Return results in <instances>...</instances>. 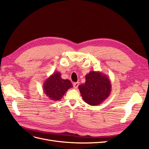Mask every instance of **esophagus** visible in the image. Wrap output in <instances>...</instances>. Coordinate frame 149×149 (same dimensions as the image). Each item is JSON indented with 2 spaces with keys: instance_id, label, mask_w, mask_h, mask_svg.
<instances>
[{
  "instance_id": "obj_1",
  "label": "esophagus",
  "mask_w": 149,
  "mask_h": 149,
  "mask_svg": "<svg viewBox=\"0 0 149 149\" xmlns=\"http://www.w3.org/2000/svg\"><path fill=\"white\" fill-rule=\"evenodd\" d=\"M78 86H79V82H76V83H73V87L74 89H77Z\"/></svg>"
}]
</instances>
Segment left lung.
<instances>
[{
  "label": "left lung",
  "instance_id": "1",
  "mask_svg": "<svg viewBox=\"0 0 149 149\" xmlns=\"http://www.w3.org/2000/svg\"><path fill=\"white\" fill-rule=\"evenodd\" d=\"M86 82L78 86L84 102L98 106L109 97L111 83L108 76L100 71H91L85 76Z\"/></svg>",
  "mask_w": 149,
  "mask_h": 149
}]
</instances>
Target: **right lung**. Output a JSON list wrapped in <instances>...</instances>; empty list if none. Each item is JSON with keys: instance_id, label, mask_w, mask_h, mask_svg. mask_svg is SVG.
Returning <instances> with one entry per match:
<instances>
[{"instance_id": "add662e5", "label": "right lung", "mask_w": 149, "mask_h": 149, "mask_svg": "<svg viewBox=\"0 0 149 149\" xmlns=\"http://www.w3.org/2000/svg\"><path fill=\"white\" fill-rule=\"evenodd\" d=\"M61 76L60 72L55 71L43 82V92L50 100L59 101L68 90L73 88L70 81L62 79Z\"/></svg>"}]
</instances>
